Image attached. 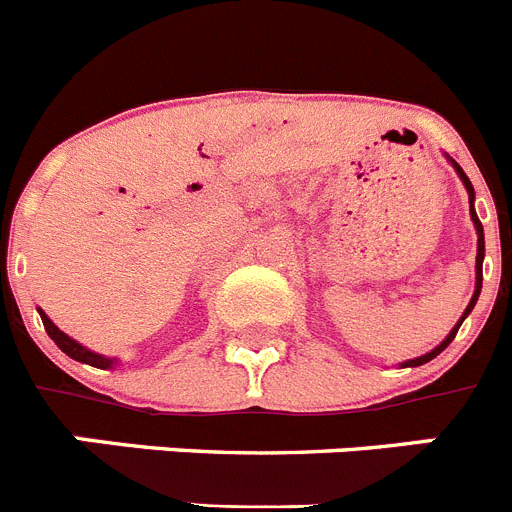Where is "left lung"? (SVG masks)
I'll return each mask as SVG.
<instances>
[{
  "label": "left lung",
  "mask_w": 512,
  "mask_h": 512,
  "mask_svg": "<svg viewBox=\"0 0 512 512\" xmlns=\"http://www.w3.org/2000/svg\"><path fill=\"white\" fill-rule=\"evenodd\" d=\"M446 161H449V164L454 166V171H456V174H459L461 184H464V189H467V194H469V215H472L474 230H477V266H474V271H477V284H474V295H472V300H469L467 310H464V315H461V318H459V323H456L454 328L449 330V336L443 338V341L438 343V346L433 348V351H428V354L418 356V359L402 361L400 366H420V364H428V361H431V359H436V356L441 354L443 348H446L451 341H454L456 330L461 328V323H464V318H469V312L474 310V305H477V300H479V292H482V261H485V228H482V223H479V217H477V210H474V187H472V182H469V176L464 174V171H461V166L456 164L454 158L446 156Z\"/></svg>",
  "instance_id": "left-lung-1"
}]
</instances>
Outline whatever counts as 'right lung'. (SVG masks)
<instances>
[{"instance_id":"right-lung-1","label":"right lung","mask_w":512,"mask_h":512,"mask_svg":"<svg viewBox=\"0 0 512 512\" xmlns=\"http://www.w3.org/2000/svg\"><path fill=\"white\" fill-rule=\"evenodd\" d=\"M38 312H40V320H43V325H45V333H48V336L53 338V343H56V346L61 348L63 354L71 356V359H74V361H81V364L97 366V369H115V366H117L115 356L97 354V351H92V348L81 346L79 341H74V338H71V336H66V333H63V330L58 328V325L53 323V320L48 318V315H45V312L40 310V307H38Z\"/></svg>"}]
</instances>
